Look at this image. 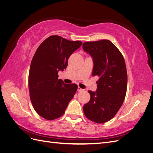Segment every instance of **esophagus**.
<instances>
[{"label":"esophagus","instance_id":"1","mask_svg":"<svg viewBox=\"0 0 153 153\" xmlns=\"http://www.w3.org/2000/svg\"><path fill=\"white\" fill-rule=\"evenodd\" d=\"M77 91H78V92H82V91H84V89H82V88H80V87H78V88H77Z\"/></svg>","mask_w":153,"mask_h":153}]
</instances>
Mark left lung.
Listing matches in <instances>:
<instances>
[{"mask_svg": "<svg viewBox=\"0 0 153 153\" xmlns=\"http://www.w3.org/2000/svg\"><path fill=\"white\" fill-rule=\"evenodd\" d=\"M82 46L93 60L92 76L100 77L96 91H88L91 99L83 110L91 121L104 123L115 116L126 96V64L121 53L109 40L85 42Z\"/></svg>", "mask_w": 153, "mask_h": 153, "instance_id": "1", "label": "left lung"}]
</instances>
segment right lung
Wrapping results in <instances>:
<instances>
[{
	"label": "right lung",
	"mask_w": 153,
	"mask_h": 153,
	"mask_svg": "<svg viewBox=\"0 0 153 153\" xmlns=\"http://www.w3.org/2000/svg\"><path fill=\"white\" fill-rule=\"evenodd\" d=\"M82 43L51 36L36 51L29 75L30 98L36 112L45 119L62 116L75 94L78 86L64 84L58 72L67 68L69 57Z\"/></svg>",
	"instance_id": "right-lung-1"
}]
</instances>
